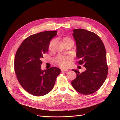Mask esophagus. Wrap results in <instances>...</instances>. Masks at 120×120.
Instances as JSON below:
<instances>
[{
  "label": "esophagus",
  "mask_w": 120,
  "mask_h": 120,
  "mask_svg": "<svg viewBox=\"0 0 120 120\" xmlns=\"http://www.w3.org/2000/svg\"><path fill=\"white\" fill-rule=\"evenodd\" d=\"M61 71H68V69H65V68H61Z\"/></svg>",
  "instance_id": "1"
}]
</instances>
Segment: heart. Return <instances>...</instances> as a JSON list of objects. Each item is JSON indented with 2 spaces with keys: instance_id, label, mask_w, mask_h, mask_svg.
Listing matches in <instances>:
<instances>
[{
  "instance_id": "heart-1",
  "label": "heart",
  "mask_w": 120,
  "mask_h": 120,
  "mask_svg": "<svg viewBox=\"0 0 120 120\" xmlns=\"http://www.w3.org/2000/svg\"><path fill=\"white\" fill-rule=\"evenodd\" d=\"M73 41L70 38H65L63 39L64 43H65L68 41ZM53 42H54V41H51V42L50 43L49 46L50 49H52ZM54 61H55V62L59 65V66L63 68L67 67L69 65V64H70V60H69V58L61 56H57L55 59Z\"/></svg>"
}]
</instances>
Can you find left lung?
Wrapping results in <instances>:
<instances>
[{
  "label": "left lung",
  "instance_id": "8db88e82",
  "mask_svg": "<svg viewBox=\"0 0 120 120\" xmlns=\"http://www.w3.org/2000/svg\"><path fill=\"white\" fill-rule=\"evenodd\" d=\"M72 36L76 43L79 64H84L86 70L81 73L77 70H72L77 77L71 81V85L79 93L90 95L97 91L107 78L106 49L100 37L93 32L75 29Z\"/></svg>",
  "mask_w": 120,
  "mask_h": 120
}]
</instances>
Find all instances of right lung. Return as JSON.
<instances>
[{
    "instance_id": "right-lung-1",
    "label": "right lung",
    "mask_w": 120,
    "mask_h": 120,
    "mask_svg": "<svg viewBox=\"0 0 120 120\" xmlns=\"http://www.w3.org/2000/svg\"><path fill=\"white\" fill-rule=\"evenodd\" d=\"M56 30L39 32L25 38L18 49L14 59V70L22 88L32 95L42 96L53 89L60 68L42 70L43 54L48 52L50 40Z\"/></svg>"
}]
</instances>
